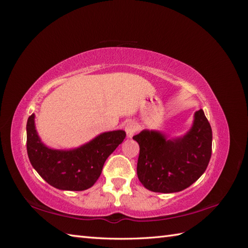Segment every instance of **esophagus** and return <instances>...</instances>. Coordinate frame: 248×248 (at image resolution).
<instances>
[{"label":"esophagus","mask_w":248,"mask_h":248,"mask_svg":"<svg viewBox=\"0 0 248 248\" xmlns=\"http://www.w3.org/2000/svg\"><path fill=\"white\" fill-rule=\"evenodd\" d=\"M125 131L127 134V138L131 139L134 136V133L138 131V125L133 122L127 123V125L125 126Z\"/></svg>","instance_id":"34e87169"}]
</instances>
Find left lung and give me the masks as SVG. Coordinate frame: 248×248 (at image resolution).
I'll use <instances>...</instances> for the list:
<instances>
[{
    "mask_svg": "<svg viewBox=\"0 0 248 248\" xmlns=\"http://www.w3.org/2000/svg\"><path fill=\"white\" fill-rule=\"evenodd\" d=\"M133 140L140 146L138 177L154 192L181 191L204 174L212 153V129L200 109L184 136L168 139L158 130L140 131Z\"/></svg>",
    "mask_w": 248,
    "mask_h": 248,
    "instance_id": "left-lung-1",
    "label": "left lung"
}]
</instances>
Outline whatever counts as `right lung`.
I'll return each instance as SVG.
<instances>
[{"label":"right lung","instance_id":"1","mask_svg":"<svg viewBox=\"0 0 248 248\" xmlns=\"http://www.w3.org/2000/svg\"><path fill=\"white\" fill-rule=\"evenodd\" d=\"M124 130L103 132L78 148L52 149L43 144L35 126V115L27 122V151L30 162L42 179L61 190L81 191L100 177L108 157L122 144Z\"/></svg>","mask_w":248,"mask_h":248}]
</instances>
